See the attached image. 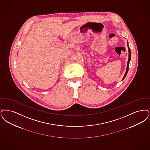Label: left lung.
<instances>
[{"label": "left lung", "instance_id": "1", "mask_svg": "<svg viewBox=\"0 0 150 150\" xmlns=\"http://www.w3.org/2000/svg\"><path fill=\"white\" fill-rule=\"evenodd\" d=\"M127 44H128V52H129V58H128V63H127V69H126V72L124 74V77L122 79V80H123L125 77H126L127 74V73L128 72V69H129V62H130V58H131V52H130V48L129 47V45H128V42H127Z\"/></svg>", "mask_w": 150, "mask_h": 150}]
</instances>
